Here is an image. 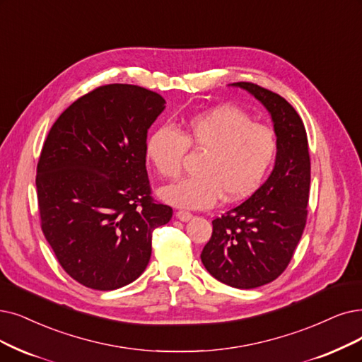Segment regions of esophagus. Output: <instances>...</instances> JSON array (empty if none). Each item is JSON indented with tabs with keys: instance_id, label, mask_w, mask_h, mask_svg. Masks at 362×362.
<instances>
[{
	"instance_id": "1",
	"label": "esophagus",
	"mask_w": 362,
	"mask_h": 362,
	"mask_svg": "<svg viewBox=\"0 0 362 362\" xmlns=\"http://www.w3.org/2000/svg\"><path fill=\"white\" fill-rule=\"evenodd\" d=\"M177 218H178L180 221L185 223V221H190V220L193 218V215H192L190 212H187V211H178V212H177Z\"/></svg>"
}]
</instances>
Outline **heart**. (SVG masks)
I'll return each mask as SVG.
<instances>
[{"mask_svg": "<svg viewBox=\"0 0 362 362\" xmlns=\"http://www.w3.org/2000/svg\"><path fill=\"white\" fill-rule=\"evenodd\" d=\"M181 133L160 126L146 142V156L165 178L180 175L187 147L204 151L197 175L158 192L166 204L184 209H206L221 196L235 202L250 196L264 180L276 154V139L269 127L252 123L235 107H216L193 115Z\"/></svg>", "mask_w": 362, "mask_h": 362, "instance_id": "1", "label": "heart"}]
</instances>
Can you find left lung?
Returning <instances> with one entry per match:
<instances>
[{
    "mask_svg": "<svg viewBox=\"0 0 362 362\" xmlns=\"http://www.w3.org/2000/svg\"><path fill=\"white\" fill-rule=\"evenodd\" d=\"M231 86L251 93L269 111L276 158L250 199L212 221L200 258L215 279L250 290L276 279L291 262L306 226L310 157L305 124L290 103L252 83Z\"/></svg>",
    "mask_w": 362,
    "mask_h": 362,
    "instance_id": "8db88e82",
    "label": "left lung"
}]
</instances>
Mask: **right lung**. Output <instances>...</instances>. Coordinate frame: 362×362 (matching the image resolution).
I'll use <instances>...</instances> for the list:
<instances>
[{"label": "right lung", "instance_id": "1", "mask_svg": "<svg viewBox=\"0 0 362 362\" xmlns=\"http://www.w3.org/2000/svg\"><path fill=\"white\" fill-rule=\"evenodd\" d=\"M156 92L108 84L54 122L37 166L41 228L72 279L99 291L138 279L172 208L150 196L146 142L166 108Z\"/></svg>", "mask_w": 362, "mask_h": 362}]
</instances>
